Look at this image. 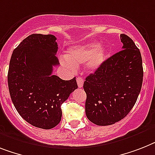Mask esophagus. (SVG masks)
Masks as SVG:
<instances>
[{
    "instance_id": "obj_1",
    "label": "esophagus",
    "mask_w": 155,
    "mask_h": 155,
    "mask_svg": "<svg viewBox=\"0 0 155 155\" xmlns=\"http://www.w3.org/2000/svg\"><path fill=\"white\" fill-rule=\"evenodd\" d=\"M77 83H78V85L79 88H81L83 86V84H84V80L81 77H78L77 78Z\"/></svg>"
}]
</instances>
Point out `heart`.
Returning <instances> with one entry per match:
<instances>
[{"instance_id":"obj_1","label":"heart","mask_w":155,"mask_h":155,"mask_svg":"<svg viewBox=\"0 0 155 155\" xmlns=\"http://www.w3.org/2000/svg\"><path fill=\"white\" fill-rule=\"evenodd\" d=\"M106 57V50L95 43L71 47L66 51V56L61 58V63L66 68L74 70L75 66L88 62L90 70H96L101 66Z\"/></svg>"}]
</instances>
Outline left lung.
<instances>
[{"instance_id":"obj_1","label":"left lung","mask_w":155,"mask_h":155,"mask_svg":"<svg viewBox=\"0 0 155 155\" xmlns=\"http://www.w3.org/2000/svg\"><path fill=\"white\" fill-rule=\"evenodd\" d=\"M123 50L85 78V114L99 126L114 124L135 105L143 78L141 54L132 39L121 34Z\"/></svg>"}]
</instances>
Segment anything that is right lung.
Returning a JSON list of instances; mask_svg holds the SVG:
<instances>
[{
  "label": "right lung",
  "mask_w": 155,
  "mask_h": 155,
  "mask_svg": "<svg viewBox=\"0 0 155 155\" xmlns=\"http://www.w3.org/2000/svg\"><path fill=\"white\" fill-rule=\"evenodd\" d=\"M56 37L32 34L14 50L8 84L12 101L19 114L32 126L51 129L62 118V104L78 88L76 78L69 81L53 75L58 65Z\"/></svg>",
  "instance_id": "right-lung-1"
}]
</instances>
